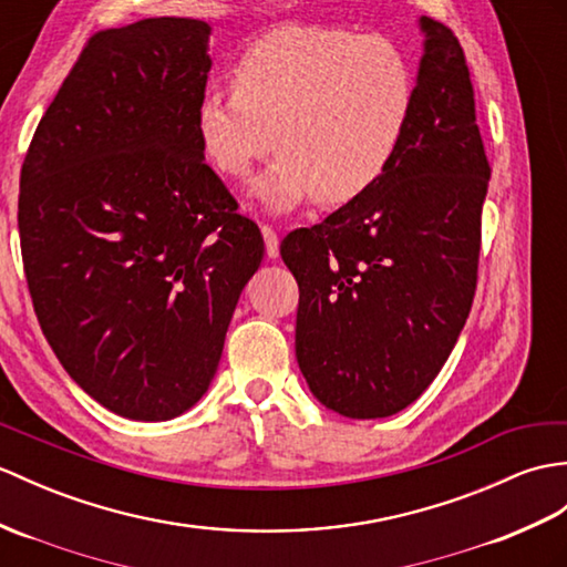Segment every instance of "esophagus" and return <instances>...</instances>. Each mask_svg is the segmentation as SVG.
I'll return each mask as SVG.
<instances>
[{
  "label": "esophagus",
  "instance_id": "1",
  "mask_svg": "<svg viewBox=\"0 0 567 567\" xmlns=\"http://www.w3.org/2000/svg\"><path fill=\"white\" fill-rule=\"evenodd\" d=\"M260 231H262V239H266V254H268V258H278V254H280L278 231H275L270 224H262Z\"/></svg>",
  "mask_w": 567,
  "mask_h": 567
}]
</instances>
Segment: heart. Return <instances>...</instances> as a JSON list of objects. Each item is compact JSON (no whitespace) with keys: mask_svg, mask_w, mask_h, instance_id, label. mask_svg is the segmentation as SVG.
<instances>
[{"mask_svg":"<svg viewBox=\"0 0 567 567\" xmlns=\"http://www.w3.org/2000/svg\"><path fill=\"white\" fill-rule=\"evenodd\" d=\"M415 76L381 35L285 25L258 38L231 68V94L205 89L195 135L219 174L244 178L272 152L280 159L256 193L272 213L316 197L354 203L396 159L413 115Z\"/></svg>","mask_w":567,"mask_h":567,"instance_id":"1","label":"heart"}]
</instances>
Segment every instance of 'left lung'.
<instances>
[{
	"label": "left lung",
	"mask_w": 567,
	"mask_h": 567,
	"mask_svg": "<svg viewBox=\"0 0 567 567\" xmlns=\"http://www.w3.org/2000/svg\"><path fill=\"white\" fill-rule=\"evenodd\" d=\"M413 115L396 159L354 203L289 231L299 285L297 362L311 393L346 417H386L440 374L478 282L491 164L464 48L420 19Z\"/></svg>",
	"instance_id": "obj_1"
}]
</instances>
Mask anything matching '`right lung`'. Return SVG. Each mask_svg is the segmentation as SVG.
I'll return each instance as SVG.
<instances>
[{"mask_svg":"<svg viewBox=\"0 0 567 567\" xmlns=\"http://www.w3.org/2000/svg\"><path fill=\"white\" fill-rule=\"evenodd\" d=\"M207 43L205 21L176 17L94 33L21 166L38 323L64 372L130 420L200 401L262 260L258 224L195 135Z\"/></svg>","mask_w":567,"mask_h":567,"instance_id":"obj_1","label":"right lung"}]
</instances>
